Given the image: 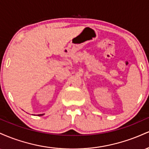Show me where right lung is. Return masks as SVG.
<instances>
[{
    "instance_id": "obj_1",
    "label": "right lung",
    "mask_w": 149,
    "mask_h": 149,
    "mask_svg": "<svg viewBox=\"0 0 149 149\" xmlns=\"http://www.w3.org/2000/svg\"><path fill=\"white\" fill-rule=\"evenodd\" d=\"M43 115V114H40V115H38V116H42Z\"/></svg>"
}]
</instances>
